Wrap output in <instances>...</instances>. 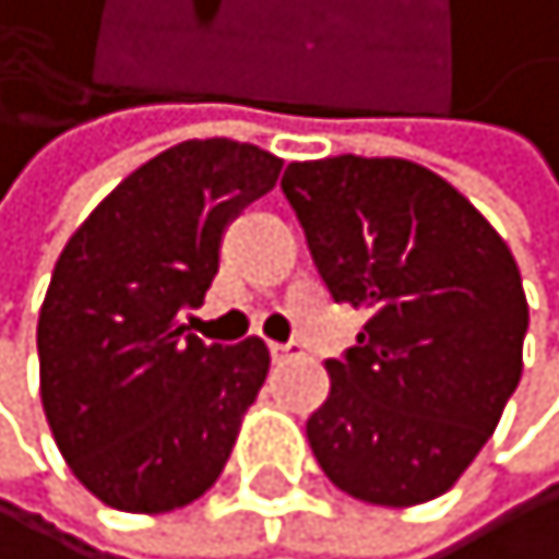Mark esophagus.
<instances>
[{"mask_svg":"<svg viewBox=\"0 0 559 559\" xmlns=\"http://www.w3.org/2000/svg\"><path fill=\"white\" fill-rule=\"evenodd\" d=\"M272 362H287L294 355H301V344H269Z\"/></svg>","mask_w":559,"mask_h":559,"instance_id":"1","label":"esophagus"}]
</instances>
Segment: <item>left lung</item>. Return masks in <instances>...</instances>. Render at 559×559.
I'll list each match as a JSON object with an SVG mask.
<instances>
[{
  "label": "left lung",
  "mask_w": 559,
  "mask_h": 559,
  "mask_svg": "<svg viewBox=\"0 0 559 559\" xmlns=\"http://www.w3.org/2000/svg\"><path fill=\"white\" fill-rule=\"evenodd\" d=\"M280 186L330 297L369 312L308 416L319 466L373 507L449 492L524 369L510 247L456 186L402 157L294 160Z\"/></svg>",
  "instance_id": "left-lung-1"
}]
</instances>
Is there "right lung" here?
Here are the masks:
<instances>
[{
  "label": "right lung",
  "instance_id": "add662e5",
  "mask_svg": "<svg viewBox=\"0 0 559 559\" xmlns=\"http://www.w3.org/2000/svg\"><path fill=\"white\" fill-rule=\"evenodd\" d=\"M283 160L233 139H186L135 168L67 240L38 312L41 409L99 502L168 513L215 485L269 373L262 337L204 344L222 233Z\"/></svg>",
  "mask_w": 559,
  "mask_h": 559
}]
</instances>
